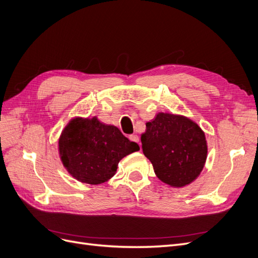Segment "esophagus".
Here are the masks:
<instances>
[{"instance_id":"esophagus-1","label":"esophagus","mask_w":258,"mask_h":258,"mask_svg":"<svg viewBox=\"0 0 258 258\" xmlns=\"http://www.w3.org/2000/svg\"><path fill=\"white\" fill-rule=\"evenodd\" d=\"M128 139L131 141H134V142H139V137L137 135H130Z\"/></svg>"}]
</instances>
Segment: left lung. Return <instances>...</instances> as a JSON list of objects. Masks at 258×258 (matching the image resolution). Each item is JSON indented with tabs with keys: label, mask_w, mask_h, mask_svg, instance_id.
<instances>
[{
	"label": "left lung",
	"mask_w": 258,
	"mask_h": 258,
	"mask_svg": "<svg viewBox=\"0 0 258 258\" xmlns=\"http://www.w3.org/2000/svg\"><path fill=\"white\" fill-rule=\"evenodd\" d=\"M141 135L142 151L156 176L173 188H183L200 175L207 158L205 133L182 114L157 112Z\"/></svg>",
	"instance_id": "1"
}]
</instances>
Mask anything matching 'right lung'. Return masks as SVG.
Segmentation results:
<instances>
[{
  "instance_id": "obj_1",
  "label": "right lung",
  "mask_w": 258,
  "mask_h": 258,
  "mask_svg": "<svg viewBox=\"0 0 258 258\" xmlns=\"http://www.w3.org/2000/svg\"><path fill=\"white\" fill-rule=\"evenodd\" d=\"M140 148L114 125L98 117H75L67 124L58 139L61 163L79 182L99 185L114 174L119 161Z\"/></svg>"
}]
</instances>
